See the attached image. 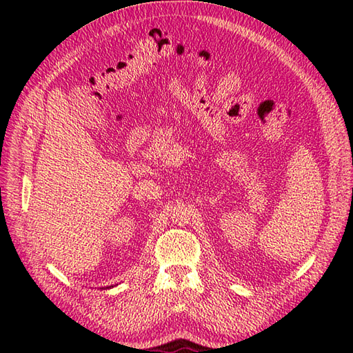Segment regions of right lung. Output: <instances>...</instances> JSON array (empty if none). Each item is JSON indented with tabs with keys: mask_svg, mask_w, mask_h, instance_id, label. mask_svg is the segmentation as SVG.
<instances>
[{
	"mask_svg": "<svg viewBox=\"0 0 353 353\" xmlns=\"http://www.w3.org/2000/svg\"><path fill=\"white\" fill-rule=\"evenodd\" d=\"M106 288H110V287H106Z\"/></svg>",
	"mask_w": 353,
	"mask_h": 353,
	"instance_id": "1",
	"label": "right lung"
}]
</instances>
